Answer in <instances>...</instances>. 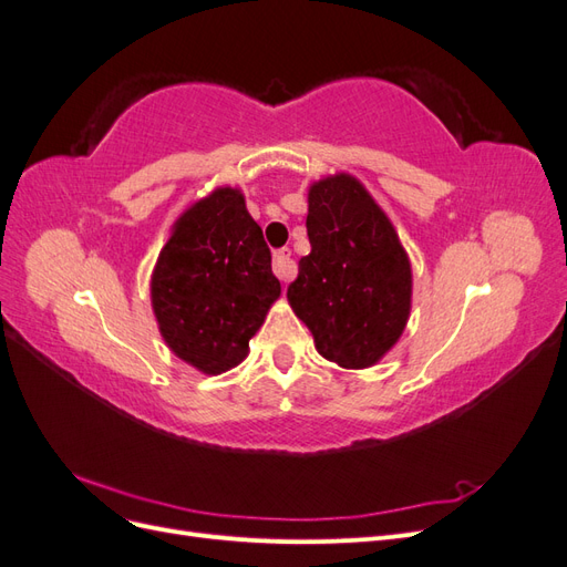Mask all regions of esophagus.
<instances>
[{
	"instance_id": "1",
	"label": "esophagus",
	"mask_w": 567,
	"mask_h": 567,
	"mask_svg": "<svg viewBox=\"0 0 567 567\" xmlns=\"http://www.w3.org/2000/svg\"><path fill=\"white\" fill-rule=\"evenodd\" d=\"M274 274H277V277H279L284 284L290 281V279H296L298 267H296V262H293V257H290V250H288V248H281V250L274 252Z\"/></svg>"
}]
</instances>
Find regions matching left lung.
<instances>
[{
  "instance_id": "left-lung-1",
  "label": "left lung",
  "mask_w": 567,
  "mask_h": 567,
  "mask_svg": "<svg viewBox=\"0 0 567 567\" xmlns=\"http://www.w3.org/2000/svg\"><path fill=\"white\" fill-rule=\"evenodd\" d=\"M310 255L288 302L317 352L342 369H369L398 346L411 315V262L390 217L348 173L310 184Z\"/></svg>"
}]
</instances>
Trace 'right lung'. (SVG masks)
Returning a JSON list of instances; mask_svg holds the SVG:
<instances>
[{
	"mask_svg": "<svg viewBox=\"0 0 567 567\" xmlns=\"http://www.w3.org/2000/svg\"><path fill=\"white\" fill-rule=\"evenodd\" d=\"M279 296L262 229L234 186L188 205L151 274V307L165 346L205 375L244 362Z\"/></svg>",
	"mask_w": 567,
	"mask_h": 567,
	"instance_id": "right-lung-1",
	"label": "right lung"
}]
</instances>
